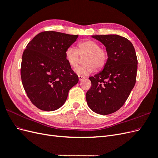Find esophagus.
I'll use <instances>...</instances> for the list:
<instances>
[{"instance_id":"34e87169","label":"esophagus","mask_w":158,"mask_h":158,"mask_svg":"<svg viewBox=\"0 0 158 158\" xmlns=\"http://www.w3.org/2000/svg\"><path fill=\"white\" fill-rule=\"evenodd\" d=\"M78 78H79V80H84V78H85V77H84V76H78Z\"/></svg>"}]
</instances>
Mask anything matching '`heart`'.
<instances>
[{"label": "heart", "instance_id": "obj_1", "mask_svg": "<svg viewBox=\"0 0 158 158\" xmlns=\"http://www.w3.org/2000/svg\"><path fill=\"white\" fill-rule=\"evenodd\" d=\"M65 59L73 68L78 65L80 56L84 57L85 64L75 69L78 74L88 76L93 73L95 67L102 69L106 64L108 53L106 49L101 47L98 42L91 40H86L80 42L77 45V50L73 47H68L64 52Z\"/></svg>", "mask_w": 158, "mask_h": 158}]
</instances>
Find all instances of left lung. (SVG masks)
Listing matches in <instances>:
<instances>
[{
	"label": "left lung",
	"instance_id": "obj_1",
	"mask_svg": "<svg viewBox=\"0 0 158 158\" xmlns=\"http://www.w3.org/2000/svg\"><path fill=\"white\" fill-rule=\"evenodd\" d=\"M106 47L103 70L89 78L92 86L85 95L89 107L100 114H111L127 101L136 79L138 60L132 43L118 35H92Z\"/></svg>",
	"mask_w": 158,
	"mask_h": 158
}]
</instances>
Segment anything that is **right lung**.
<instances>
[{
    "label": "right lung",
    "instance_id": "add662e5",
    "mask_svg": "<svg viewBox=\"0 0 158 158\" xmlns=\"http://www.w3.org/2000/svg\"><path fill=\"white\" fill-rule=\"evenodd\" d=\"M78 35L47 31L28 43L22 55L21 78L31 103L43 111L58 109L65 103L78 76L65 59L66 49Z\"/></svg>",
    "mask_w": 158,
    "mask_h": 158
}]
</instances>
